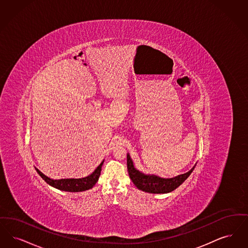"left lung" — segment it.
I'll use <instances>...</instances> for the list:
<instances>
[{"instance_id": "obj_1", "label": "left lung", "mask_w": 248, "mask_h": 248, "mask_svg": "<svg viewBox=\"0 0 248 248\" xmlns=\"http://www.w3.org/2000/svg\"><path fill=\"white\" fill-rule=\"evenodd\" d=\"M127 168L130 180L139 190L152 194H166L179 187L190 176V174L193 172L195 166L190 171L179 175L175 178L162 179L155 175H144L137 170L133 166V162L130 159L129 155H128Z\"/></svg>"}]
</instances>
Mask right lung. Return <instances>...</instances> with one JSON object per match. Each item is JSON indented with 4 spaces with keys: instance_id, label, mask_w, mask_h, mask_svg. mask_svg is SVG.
Instances as JSON below:
<instances>
[{
    "instance_id": "add662e5",
    "label": "right lung",
    "mask_w": 248,
    "mask_h": 248,
    "mask_svg": "<svg viewBox=\"0 0 248 248\" xmlns=\"http://www.w3.org/2000/svg\"><path fill=\"white\" fill-rule=\"evenodd\" d=\"M103 163L104 161L97 167L94 172L86 178H82V179H64V180L57 181V180H52L48 178L43 173L41 172L38 169H36V171L46 183L56 189L65 191V192H82L93 188V185L98 182V179L100 177L101 170H102Z\"/></svg>"
}]
</instances>
